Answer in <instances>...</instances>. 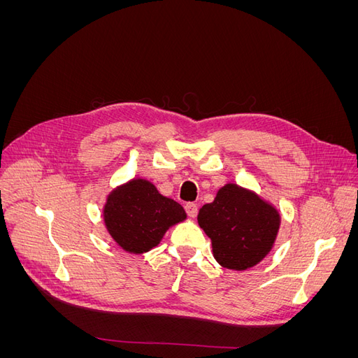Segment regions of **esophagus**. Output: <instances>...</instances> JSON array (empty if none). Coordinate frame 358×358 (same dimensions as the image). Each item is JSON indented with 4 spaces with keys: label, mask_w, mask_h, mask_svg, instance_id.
<instances>
[{
    "label": "esophagus",
    "mask_w": 358,
    "mask_h": 358,
    "mask_svg": "<svg viewBox=\"0 0 358 358\" xmlns=\"http://www.w3.org/2000/svg\"><path fill=\"white\" fill-rule=\"evenodd\" d=\"M185 210H187V215L189 216V218H196L197 212H199V208H197V204L187 203V204H185Z\"/></svg>",
    "instance_id": "obj_1"
}]
</instances>
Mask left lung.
<instances>
[{"label": "left lung", "instance_id": "8db88e82", "mask_svg": "<svg viewBox=\"0 0 358 358\" xmlns=\"http://www.w3.org/2000/svg\"><path fill=\"white\" fill-rule=\"evenodd\" d=\"M197 221L212 242L218 264L248 270L272 251L280 213L257 192L229 182L218 189L212 203L199 210Z\"/></svg>", "mask_w": 358, "mask_h": 358}]
</instances>
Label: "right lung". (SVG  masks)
I'll use <instances>...</instances> for the list:
<instances>
[{
  "instance_id": "add662e5",
  "label": "right lung",
  "mask_w": 358,
  "mask_h": 358,
  "mask_svg": "<svg viewBox=\"0 0 358 358\" xmlns=\"http://www.w3.org/2000/svg\"><path fill=\"white\" fill-rule=\"evenodd\" d=\"M106 230L128 254L155 248L170 227L187 220L182 206L158 192L154 183L134 178L110 191L103 208Z\"/></svg>"
}]
</instances>
